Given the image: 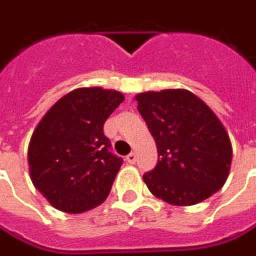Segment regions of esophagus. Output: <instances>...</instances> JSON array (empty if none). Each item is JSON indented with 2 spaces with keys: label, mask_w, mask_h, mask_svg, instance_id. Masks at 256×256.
<instances>
[{
  "label": "esophagus",
  "mask_w": 256,
  "mask_h": 256,
  "mask_svg": "<svg viewBox=\"0 0 256 256\" xmlns=\"http://www.w3.org/2000/svg\"><path fill=\"white\" fill-rule=\"evenodd\" d=\"M136 158H137V156H136V152H130L128 157H126V161H128V164H134Z\"/></svg>",
  "instance_id": "obj_1"
}]
</instances>
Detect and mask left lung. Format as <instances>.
Segmentation results:
<instances>
[{
    "label": "left lung",
    "instance_id": "obj_1",
    "mask_svg": "<svg viewBox=\"0 0 256 256\" xmlns=\"http://www.w3.org/2000/svg\"><path fill=\"white\" fill-rule=\"evenodd\" d=\"M136 100L157 144V165L142 175L151 194L170 204L192 206L220 190L232 148L214 112L188 90L142 92Z\"/></svg>",
    "mask_w": 256,
    "mask_h": 256
}]
</instances>
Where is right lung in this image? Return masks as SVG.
<instances>
[{"instance_id": "1", "label": "right lung", "mask_w": 256, "mask_h": 256, "mask_svg": "<svg viewBox=\"0 0 256 256\" xmlns=\"http://www.w3.org/2000/svg\"><path fill=\"white\" fill-rule=\"evenodd\" d=\"M123 100L114 90L77 88L42 118L28 164L33 185L53 208L78 214L106 200L123 160L110 152L104 124Z\"/></svg>"}]
</instances>
